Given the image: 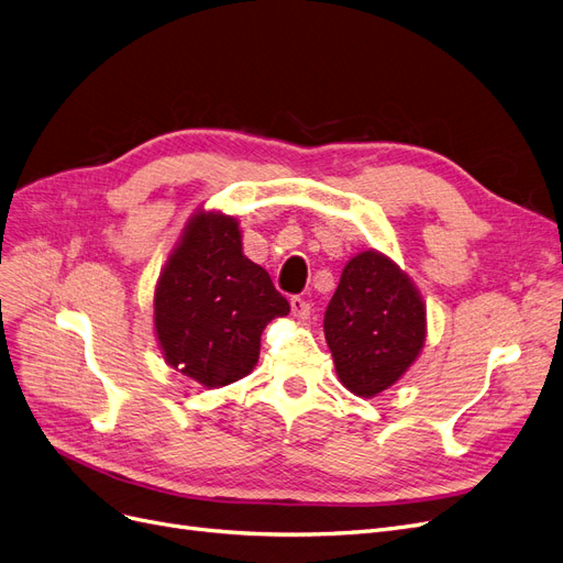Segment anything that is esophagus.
Listing matches in <instances>:
<instances>
[{
  "label": "esophagus",
  "instance_id": "esophagus-1",
  "mask_svg": "<svg viewBox=\"0 0 563 563\" xmlns=\"http://www.w3.org/2000/svg\"><path fill=\"white\" fill-rule=\"evenodd\" d=\"M289 306H292V316H295L297 320H308V316H310V303H308L306 299L292 297V299H289Z\"/></svg>",
  "mask_w": 563,
  "mask_h": 563
}]
</instances>
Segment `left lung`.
Returning a JSON list of instances; mask_svg holds the SVG:
<instances>
[{
	"mask_svg": "<svg viewBox=\"0 0 563 563\" xmlns=\"http://www.w3.org/2000/svg\"><path fill=\"white\" fill-rule=\"evenodd\" d=\"M336 376L355 397L397 385L427 341V306L418 285L380 250H362L343 266L324 313Z\"/></svg>",
	"mask_w": 563,
	"mask_h": 563,
	"instance_id": "left-lung-1",
	"label": "left lung"
}]
</instances>
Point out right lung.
<instances>
[{
	"label": "right lung",
	"mask_w": 563,
	"mask_h": 563,
	"mask_svg": "<svg viewBox=\"0 0 563 563\" xmlns=\"http://www.w3.org/2000/svg\"><path fill=\"white\" fill-rule=\"evenodd\" d=\"M153 308L164 362L206 389L245 378L264 327L289 313L266 271L243 255L239 218L203 206L159 271Z\"/></svg>",
	"instance_id": "obj_1"
}]
</instances>
